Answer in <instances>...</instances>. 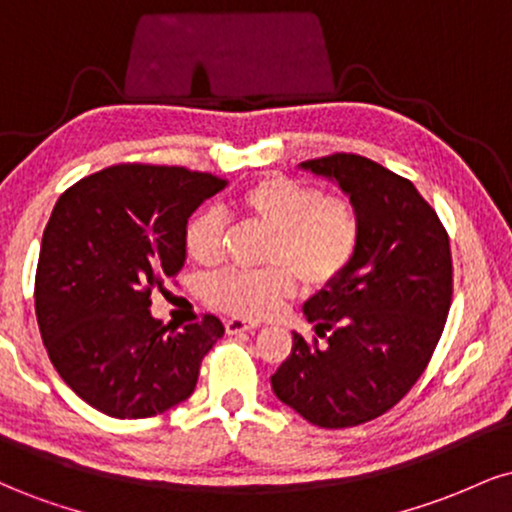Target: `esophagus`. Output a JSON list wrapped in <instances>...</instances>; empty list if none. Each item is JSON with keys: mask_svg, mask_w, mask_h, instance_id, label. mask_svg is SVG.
Here are the masks:
<instances>
[{"mask_svg": "<svg viewBox=\"0 0 512 512\" xmlns=\"http://www.w3.org/2000/svg\"><path fill=\"white\" fill-rule=\"evenodd\" d=\"M257 322L252 320H240V317H231V320H226V332L228 334H243V332H252L257 330Z\"/></svg>", "mask_w": 512, "mask_h": 512, "instance_id": "obj_1", "label": "esophagus"}]
</instances>
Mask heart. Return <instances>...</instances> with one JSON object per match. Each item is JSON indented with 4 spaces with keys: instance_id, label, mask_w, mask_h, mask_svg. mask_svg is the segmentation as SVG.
<instances>
[{
    "instance_id": "b5f03b06",
    "label": "heart",
    "mask_w": 512,
    "mask_h": 512,
    "mask_svg": "<svg viewBox=\"0 0 512 512\" xmlns=\"http://www.w3.org/2000/svg\"><path fill=\"white\" fill-rule=\"evenodd\" d=\"M238 207L257 221L269 240L262 260L272 267L257 272L211 276L204 296L214 308L236 317L272 315L296 291V276L308 289H322L346 272L358 250L361 221L346 197L322 195L286 175H264L238 195ZM223 216L199 211L185 228V250L192 262L209 267L221 257Z\"/></svg>"
}]
</instances>
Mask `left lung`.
<instances>
[{
  "instance_id": "8db88e82",
  "label": "left lung",
  "mask_w": 512,
  "mask_h": 512,
  "mask_svg": "<svg viewBox=\"0 0 512 512\" xmlns=\"http://www.w3.org/2000/svg\"><path fill=\"white\" fill-rule=\"evenodd\" d=\"M334 182L361 221L346 272L303 303L327 344L293 332L272 375L274 395L322 428H349L390 411L431 361L452 298L448 233L409 180L356 154L305 161Z\"/></svg>"
}]
</instances>
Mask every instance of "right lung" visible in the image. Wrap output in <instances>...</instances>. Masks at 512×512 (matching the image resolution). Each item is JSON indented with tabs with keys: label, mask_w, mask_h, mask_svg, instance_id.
Segmentation results:
<instances>
[{
	"label": "right lung",
	"mask_w": 512,
	"mask_h": 512,
	"mask_svg": "<svg viewBox=\"0 0 512 512\" xmlns=\"http://www.w3.org/2000/svg\"><path fill=\"white\" fill-rule=\"evenodd\" d=\"M228 180L168 166H113L69 187L43 233L35 315L52 366L93 409L149 419L195 392L219 317L170 332L151 291L185 264V228Z\"/></svg>",
	"instance_id": "right-lung-1"
}]
</instances>
